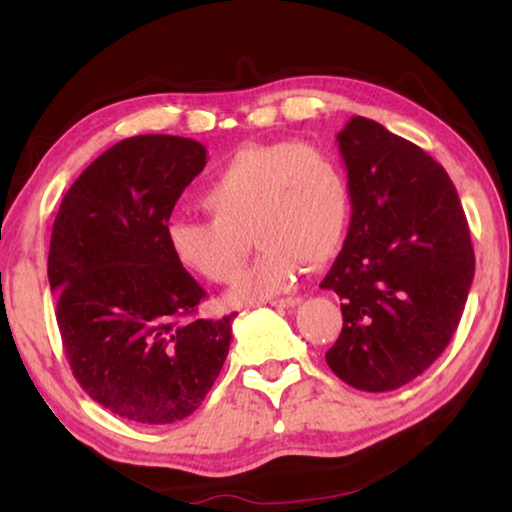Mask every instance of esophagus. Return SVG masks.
I'll return each mask as SVG.
<instances>
[{
  "label": "esophagus",
  "instance_id": "obj_1",
  "mask_svg": "<svg viewBox=\"0 0 512 512\" xmlns=\"http://www.w3.org/2000/svg\"><path fill=\"white\" fill-rule=\"evenodd\" d=\"M273 307H296L300 305V298L298 296H287V298H280V300H271Z\"/></svg>",
  "mask_w": 512,
  "mask_h": 512
}]
</instances>
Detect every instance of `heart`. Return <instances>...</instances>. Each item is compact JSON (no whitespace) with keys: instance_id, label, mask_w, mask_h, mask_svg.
Segmentation results:
<instances>
[{"instance_id":"heart-1","label":"heart","mask_w":512,"mask_h":512,"mask_svg":"<svg viewBox=\"0 0 512 512\" xmlns=\"http://www.w3.org/2000/svg\"><path fill=\"white\" fill-rule=\"evenodd\" d=\"M207 221L173 219L169 253L183 271L230 282L246 257L248 230L259 248L239 275L230 302H257L289 291L302 264L339 255L352 223V187L343 164L311 144L273 142L239 149L201 194Z\"/></svg>"}]
</instances>
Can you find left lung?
<instances>
[{
  "mask_svg": "<svg viewBox=\"0 0 512 512\" xmlns=\"http://www.w3.org/2000/svg\"><path fill=\"white\" fill-rule=\"evenodd\" d=\"M352 223L320 287L341 302L343 329L325 361L359 391H395L452 341L474 277V248L447 171L377 121L339 133Z\"/></svg>",
  "mask_w": 512,
  "mask_h": 512,
  "instance_id": "left-lung-1",
  "label": "left lung"
}]
</instances>
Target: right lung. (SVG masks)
<instances>
[{
	"mask_svg": "<svg viewBox=\"0 0 512 512\" xmlns=\"http://www.w3.org/2000/svg\"><path fill=\"white\" fill-rule=\"evenodd\" d=\"M205 162L187 137L121 140L76 178L51 230L47 275L69 368L126 420L192 415L228 357L235 314L194 318L205 289L167 246L173 205Z\"/></svg>",
	"mask_w": 512,
	"mask_h": 512,
	"instance_id": "right-lung-1",
	"label": "right lung"
}]
</instances>
